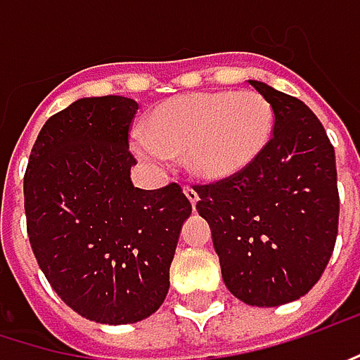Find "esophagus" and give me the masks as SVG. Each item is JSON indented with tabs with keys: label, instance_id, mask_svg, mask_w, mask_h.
Masks as SVG:
<instances>
[{
	"label": "esophagus",
	"instance_id": "esophagus-1",
	"mask_svg": "<svg viewBox=\"0 0 360 360\" xmlns=\"http://www.w3.org/2000/svg\"><path fill=\"white\" fill-rule=\"evenodd\" d=\"M184 194H186V198L191 200V205H193V209H194V207H196V202H198V194L194 193L193 188H188V186L184 188Z\"/></svg>",
	"mask_w": 360,
	"mask_h": 360
}]
</instances>
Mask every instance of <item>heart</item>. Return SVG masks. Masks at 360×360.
<instances>
[{
	"mask_svg": "<svg viewBox=\"0 0 360 360\" xmlns=\"http://www.w3.org/2000/svg\"><path fill=\"white\" fill-rule=\"evenodd\" d=\"M147 135L135 133L133 153L155 167L184 155L200 182H223L258 160L274 129V110L258 91H194L169 98L147 116Z\"/></svg>",
	"mask_w": 360,
	"mask_h": 360,
	"instance_id": "obj_1",
	"label": "heart"
}]
</instances>
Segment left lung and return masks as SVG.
Returning a JSON list of instances; mask_svg holds the SVG:
<instances>
[{
    "mask_svg": "<svg viewBox=\"0 0 360 360\" xmlns=\"http://www.w3.org/2000/svg\"><path fill=\"white\" fill-rule=\"evenodd\" d=\"M274 110L269 145L238 176L194 186L211 227L225 287L256 307L303 297L326 269L338 233L336 155L301 100L250 79Z\"/></svg>",
    "mask_w": 360,
    "mask_h": 360,
    "instance_id": "1",
    "label": "left lung"
}]
</instances>
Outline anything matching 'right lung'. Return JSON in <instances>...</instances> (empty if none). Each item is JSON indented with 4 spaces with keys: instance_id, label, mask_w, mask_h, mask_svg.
Instances as JSON below:
<instances>
[{
    "instance_id": "right-lung-1",
    "label": "right lung",
    "mask_w": 360,
    "mask_h": 360,
    "mask_svg": "<svg viewBox=\"0 0 360 360\" xmlns=\"http://www.w3.org/2000/svg\"><path fill=\"white\" fill-rule=\"evenodd\" d=\"M139 104L82 98L40 129L24 174V209L40 270L86 320L135 323L160 309L193 207L178 184L131 182L129 127Z\"/></svg>"
}]
</instances>
